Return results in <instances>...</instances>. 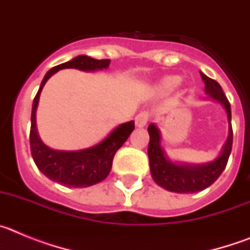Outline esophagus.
Segmentation results:
<instances>
[{
  "instance_id": "obj_1",
  "label": "esophagus",
  "mask_w": 250,
  "mask_h": 250,
  "mask_svg": "<svg viewBox=\"0 0 250 250\" xmlns=\"http://www.w3.org/2000/svg\"><path fill=\"white\" fill-rule=\"evenodd\" d=\"M147 120H149V112H146V111L140 112V114L136 115L135 125L138 127H144L145 125H146Z\"/></svg>"
}]
</instances>
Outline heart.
<instances>
[{
  "mask_svg": "<svg viewBox=\"0 0 250 250\" xmlns=\"http://www.w3.org/2000/svg\"><path fill=\"white\" fill-rule=\"evenodd\" d=\"M182 83V77L178 75H170V76L163 77L156 85V89L160 92H171Z\"/></svg>",
  "mask_w": 250,
  "mask_h": 250,
  "instance_id": "obj_1",
  "label": "heart"
}]
</instances>
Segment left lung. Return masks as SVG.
<instances>
[{"mask_svg": "<svg viewBox=\"0 0 250 250\" xmlns=\"http://www.w3.org/2000/svg\"><path fill=\"white\" fill-rule=\"evenodd\" d=\"M200 76L204 81L205 94L209 96V99L219 103L227 111L229 123L228 139L225 141L222 152L213 161L198 165L175 163L167 158V152L161 146V134L159 127L155 124H150L147 127L150 135L149 146H147L150 173L156 184L173 193H196L210 187L227 167L231 151L233 130H231L230 104L219 83L203 72H200Z\"/></svg>", "mask_w": 250, "mask_h": 250, "instance_id": "8db88e82", "label": "left lung"}]
</instances>
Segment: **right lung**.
I'll list each match as a JSON object with an SVG mask.
<instances>
[{
	"instance_id": "obj_1",
	"label": "right lung",
	"mask_w": 250,
	"mask_h": 250,
	"mask_svg": "<svg viewBox=\"0 0 250 250\" xmlns=\"http://www.w3.org/2000/svg\"><path fill=\"white\" fill-rule=\"evenodd\" d=\"M109 65L110 60H96L86 55H80L67 62L51 68L40 85L39 91L34 99L32 112H31L30 146L36 167L43 175L51 179L52 182L60 183L68 188H87L103 182L111 170L115 152L123 146L132 130L135 129L134 121L124 123L118 127H115L99 144L87 147V149L75 150V151L51 149L47 145L43 144L40 138L36 126V111L40 95L46 81L62 68H77L81 71H98V70L107 68Z\"/></svg>"
}]
</instances>
